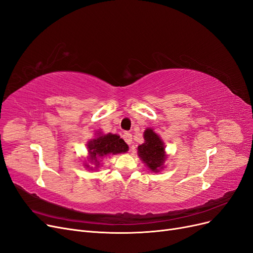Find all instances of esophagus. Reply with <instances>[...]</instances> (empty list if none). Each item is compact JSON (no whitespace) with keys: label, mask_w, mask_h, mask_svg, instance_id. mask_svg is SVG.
Wrapping results in <instances>:
<instances>
[{"label":"esophagus","mask_w":253,"mask_h":253,"mask_svg":"<svg viewBox=\"0 0 253 253\" xmlns=\"http://www.w3.org/2000/svg\"><path fill=\"white\" fill-rule=\"evenodd\" d=\"M123 137H124V139H125V141L128 144V145H130L132 144V134L130 133H128V132H125L124 133V135H123Z\"/></svg>","instance_id":"34e87169"}]
</instances>
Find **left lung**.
I'll return each instance as SVG.
<instances>
[{
	"instance_id": "1",
	"label": "left lung",
	"mask_w": 253,
	"mask_h": 253,
	"mask_svg": "<svg viewBox=\"0 0 253 253\" xmlns=\"http://www.w3.org/2000/svg\"><path fill=\"white\" fill-rule=\"evenodd\" d=\"M144 140L143 144L138 146V155L151 170L159 171L167 158L164 144L152 128L145 129Z\"/></svg>"
}]
</instances>
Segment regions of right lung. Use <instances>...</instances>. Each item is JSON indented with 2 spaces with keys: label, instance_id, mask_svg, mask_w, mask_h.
I'll list each match as a JSON object with an SVG mask.
<instances>
[{
  "label": "right lung",
  "instance_id": "right-lung-1",
  "mask_svg": "<svg viewBox=\"0 0 253 253\" xmlns=\"http://www.w3.org/2000/svg\"><path fill=\"white\" fill-rule=\"evenodd\" d=\"M97 137L92 139L88 142V152H89V160L91 163L99 165L98 159L110 154H120L126 153L128 150L127 144L125 142L124 139L120 136L115 134H107L102 135L101 133H97ZM89 168V165H85Z\"/></svg>",
  "mask_w": 253,
  "mask_h": 253
}]
</instances>
